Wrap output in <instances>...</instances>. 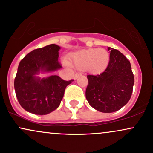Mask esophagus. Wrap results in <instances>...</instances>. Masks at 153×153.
I'll list each match as a JSON object with an SVG mask.
<instances>
[{
  "instance_id": "obj_1",
  "label": "esophagus",
  "mask_w": 153,
  "mask_h": 153,
  "mask_svg": "<svg viewBox=\"0 0 153 153\" xmlns=\"http://www.w3.org/2000/svg\"><path fill=\"white\" fill-rule=\"evenodd\" d=\"M81 74H82L81 73H75V75H74V79H75V80H76V79L78 78V77L79 76V75H80Z\"/></svg>"
}]
</instances>
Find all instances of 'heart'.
<instances>
[{"label":"heart","mask_w":153,"mask_h":153,"mask_svg":"<svg viewBox=\"0 0 153 153\" xmlns=\"http://www.w3.org/2000/svg\"><path fill=\"white\" fill-rule=\"evenodd\" d=\"M109 54L104 49H88L79 51L72 56L71 62L79 69L91 72L102 71L108 65Z\"/></svg>","instance_id":"1"}]
</instances>
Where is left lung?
Instances as JSON below:
<instances>
[{"label": "left lung", "mask_w": 153, "mask_h": 153, "mask_svg": "<svg viewBox=\"0 0 153 153\" xmlns=\"http://www.w3.org/2000/svg\"><path fill=\"white\" fill-rule=\"evenodd\" d=\"M109 62L104 71L88 75L85 97L93 108L111 113L122 108L130 99L134 78L130 62L119 50L108 47Z\"/></svg>", "instance_id": "obj_1"}]
</instances>
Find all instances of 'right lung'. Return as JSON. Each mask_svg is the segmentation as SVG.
Instances as JSON below:
<instances>
[{
    "label": "right lung",
    "instance_id": "obj_1",
    "mask_svg": "<svg viewBox=\"0 0 153 153\" xmlns=\"http://www.w3.org/2000/svg\"><path fill=\"white\" fill-rule=\"evenodd\" d=\"M59 49L54 44L36 49L19 63L14 80L16 95L22 108L30 113L45 115L58 108L65 88L73 80L67 81L57 75L42 79L35 75L62 68L58 61Z\"/></svg>",
    "mask_w": 153,
    "mask_h": 153
}]
</instances>
